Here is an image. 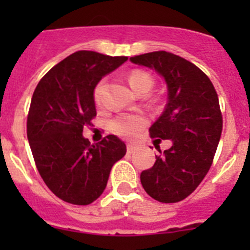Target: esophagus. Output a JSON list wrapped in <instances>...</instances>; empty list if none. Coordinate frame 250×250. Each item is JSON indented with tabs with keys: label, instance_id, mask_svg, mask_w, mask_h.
<instances>
[{
	"label": "esophagus",
	"instance_id": "34e87169",
	"mask_svg": "<svg viewBox=\"0 0 250 250\" xmlns=\"http://www.w3.org/2000/svg\"><path fill=\"white\" fill-rule=\"evenodd\" d=\"M136 146L134 144H127V154H132V152L135 151Z\"/></svg>",
	"mask_w": 250,
	"mask_h": 250
}]
</instances>
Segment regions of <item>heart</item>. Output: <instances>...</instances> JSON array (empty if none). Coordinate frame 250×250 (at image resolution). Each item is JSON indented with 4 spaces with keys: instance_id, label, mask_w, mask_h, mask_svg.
<instances>
[{
    "instance_id": "obj_1",
    "label": "heart",
    "mask_w": 250,
    "mask_h": 250,
    "mask_svg": "<svg viewBox=\"0 0 250 250\" xmlns=\"http://www.w3.org/2000/svg\"><path fill=\"white\" fill-rule=\"evenodd\" d=\"M127 81H129L131 89L135 92L140 91V90H150L152 85V79L147 72L143 71V70H132L131 72L127 76ZM103 87H104V81L96 85V87L94 89V100L96 103H99L101 99V94H103ZM145 118L143 116H123V118H119L112 123V130H114L116 134L123 136H134L135 134H138L143 127H144Z\"/></svg>"
}]
</instances>
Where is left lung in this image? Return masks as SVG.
<instances>
[{
    "instance_id": "8db88e82",
    "label": "left lung",
    "mask_w": 250,
    "mask_h": 250,
    "mask_svg": "<svg viewBox=\"0 0 250 250\" xmlns=\"http://www.w3.org/2000/svg\"><path fill=\"white\" fill-rule=\"evenodd\" d=\"M130 60L164 77L167 104L149 132L156 141H173V146L164 152L159 149L155 164L141 173V184L158 202H182L203 182L213 164L223 129L218 94L198 66L178 55L154 51Z\"/></svg>"
}]
</instances>
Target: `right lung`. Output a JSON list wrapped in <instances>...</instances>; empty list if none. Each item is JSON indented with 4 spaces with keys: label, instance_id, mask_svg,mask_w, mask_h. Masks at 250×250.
<instances>
[{
    "label": "right lung",
    "instance_id": "add662e5",
    "mask_svg": "<svg viewBox=\"0 0 250 250\" xmlns=\"http://www.w3.org/2000/svg\"><path fill=\"white\" fill-rule=\"evenodd\" d=\"M126 56L77 51L40 80L27 115V139L45 184L70 204L87 205L105 190L110 171L126 154L125 143L107 135L98 144L83 136L96 116L94 89Z\"/></svg>",
    "mask_w": 250,
    "mask_h": 250
}]
</instances>
